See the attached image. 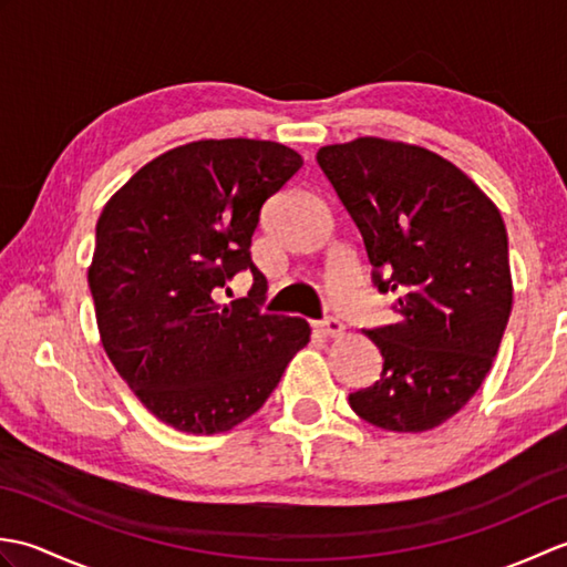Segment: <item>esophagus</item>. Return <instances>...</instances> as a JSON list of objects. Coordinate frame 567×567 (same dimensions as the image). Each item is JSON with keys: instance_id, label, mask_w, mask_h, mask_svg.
Listing matches in <instances>:
<instances>
[{"instance_id": "34e87169", "label": "esophagus", "mask_w": 567, "mask_h": 567, "mask_svg": "<svg viewBox=\"0 0 567 567\" xmlns=\"http://www.w3.org/2000/svg\"><path fill=\"white\" fill-rule=\"evenodd\" d=\"M317 331H321L323 336H341L343 333V323L336 319V317H327V319H321L317 323Z\"/></svg>"}]
</instances>
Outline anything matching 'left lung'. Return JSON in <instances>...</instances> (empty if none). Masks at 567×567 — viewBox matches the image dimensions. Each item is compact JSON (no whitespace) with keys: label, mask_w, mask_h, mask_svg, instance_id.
Masks as SVG:
<instances>
[{"label":"left lung","mask_w":567,"mask_h":567,"mask_svg":"<svg viewBox=\"0 0 567 567\" xmlns=\"http://www.w3.org/2000/svg\"><path fill=\"white\" fill-rule=\"evenodd\" d=\"M317 163L363 236L372 285L396 295L400 315L365 331L382 372L348 402L384 431L436 429L480 390L507 329L502 214L463 171L419 146L365 136L319 148Z\"/></svg>","instance_id":"left-lung-1"}]
</instances>
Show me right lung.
<instances>
[{
	"instance_id": "add662e5",
	"label": "right lung",
	"mask_w": 567,
	"mask_h": 567,
	"mask_svg": "<svg viewBox=\"0 0 567 567\" xmlns=\"http://www.w3.org/2000/svg\"><path fill=\"white\" fill-rule=\"evenodd\" d=\"M272 141H195L143 165L106 202L87 280L102 346L151 414L185 433H221L268 400L309 323L262 315L250 260L260 209L302 167ZM248 269V298L215 295Z\"/></svg>"
}]
</instances>
